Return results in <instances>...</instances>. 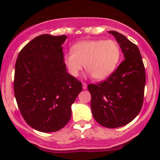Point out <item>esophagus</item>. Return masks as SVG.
I'll list each match as a JSON object with an SVG mask.
<instances>
[{"label": "esophagus", "mask_w": 160, "mask_h": 160, "mask_svg": "<svg viewBox=\"0 0 160 160\" xmlns=\"http://www.w3.org/2000/svg\"><path fill=\"white\" fill-rule=\"evenodd\" d=\"M82 84H83V90L87 89V83H83Z\"/></svg>", "instance_id": "1"}]
</instances>
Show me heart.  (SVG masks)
Returning a JSON list of instances; mask_svg holds the SVG:
<instances>
[{
	"mask_svg": "<svg viewBox=\"0 0 160 160\" xmlns=\"http://www.w3.org/2000/svg\"><path fill=\"white\" fill-rule=\"evenodd\" d=\"M121 54L120 46L114 40H83L72 46V53L63 56V62L72 77H78L84 65L95 80H101L114 72Z\"/></svg>",
	"mask_w": 160,
	"mask_h": 160,
	"instance_id": "obj_1",
	"label": "heart"
}]
</instances>
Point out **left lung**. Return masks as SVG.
I'll return each instance as SVG.
<instances>
[{
	"mask_svg": "<svg viewBox=\"0 0 160 160\" xmlns=\"http://www.w3.org/2000/svg\"><path fill=\"white\" fill-rule=\"evenodd\" d=\"M115 37L125 59L107 80L90 83V108L95 120L109 128L124 126L141 111L144 99L146 71L138 46L115 31Z\"/></svg>",
	"mask_w": 160,
	"mask_h": 160,
	"instance_id": "8db88e82",
	"label": "left lung"
}]
</instances>
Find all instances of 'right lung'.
<instances>
[{"mask_svg":"<svg viewBox=\"0 0 160 160\" xmlns=\"http://www.w3.org/2000/svg\"><path fill=\"white\" fill-rule=\"evenodd\" d=\"M67 35H41L25 45L15 63L14 91L26 123L42 132L60 130L71 118V105L82 91L67 72L62 45Z\"/></svg>","mask_w":160,"mask_h":160,"instance_id":"right-lung-1","label":"right lung"}]
</instances>
